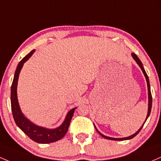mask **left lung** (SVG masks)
Wrapping results in <instances>:
<instances>
[{
	"label": "left lung",
	"instance_id": "8db88e82",
	"mask_svg": "<svg viewBox=\"0 0 161 161\" xmlns=\"http://www.w3.org/2000/svg\"><path fill=\"white\" fill-rule=\"evenodd\" d=\"M132 58H133V59H135V60H136V62L137 63V64H138V65H139V67H140V68H141L142 71V73H143L144 76H145V77H146V80H147V87H148V99H149V100H148V112H147V118H146V121H147V119H148L149 115H150V112H151V108H152V95H151V92H150V81H149V77H148V76H147V73H146L145 69H144V68H143V66H142V62H141V61H140V59H139V58H138V56H137L136 55L135 53H132ZM146 121H145V122H144V123H145V122H146ZM144 123L142 124V125L141 127H140V130H139L138 131H137L136 132H135V133H134L133 135L130 136H128V137H124V138H112V137L106 136L103 135V134H102V133H101L100 132H99L98 130H97V128H96V127H95V125H94V127H95V130L97 131V132H98V133L100 134V135L102 136V137H104V138L107 139V140H119V141H122V140H130V139H132V138H133V137H135L136 136L137 134H138L139 132H140V131L142 130V126H143Z\"/></svg>",
	"mask_w": 161,
	"mask_h": 161
}]
</instances>
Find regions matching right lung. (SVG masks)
Wrapping results in <instances>:
<instances>
[{
  "instance_id": "obj_1",
  "label": "right lung",
  "mask_w": 161,
  "mask_h": 161,
  "mask_svg": "<svg viewBox=\"0 0 161 161\" xmlns=\"http://www.w3.org/2000/svg\"><path fill=\"white\" fill-rule=\"evenodd\" d=\"M35 49L31 51L28 55H26L19 62L17 68H16L15 73H14V79H13L12 84L11 87V111H12L13 117H14V122L16 125L21 129L31 140L33 141L39 142V143H50L62 139L67 133L68 130L69 123L74 115V111L77 108L71 109L70 111L67 114V116L65 118V120L62 123V125L56 129H47L44 127L39 126L36 124L32 123L31 121H29L23 113L21 112V108L18 101L17 96V85L18 80L20 71L22 68L25 63L31 57V55L34 53Z\"/></svg>"
}]
</instances>
